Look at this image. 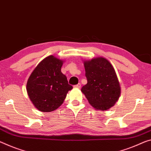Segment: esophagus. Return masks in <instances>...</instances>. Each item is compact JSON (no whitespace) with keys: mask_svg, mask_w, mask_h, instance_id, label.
I'll list each match as a JSON object with an SVG mask.
<instances>
[{"mask_svg":"<svg viewBox=\"0 0 151 151\" xmlns=\"http://www.w3.org/2000/svg\"><path fill=\"white\" fill-rule=\"evenodd\" d=\"M75 87L77 88H81V84H80V83H78L77 85L75 86Z\"/></svg>","mask_w":151,"mask_h":151,"instance_id":"34e87169","label":"esophagus"}]
</instances>
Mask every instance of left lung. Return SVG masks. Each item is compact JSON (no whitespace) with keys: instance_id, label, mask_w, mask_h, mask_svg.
I'll return each instance as SVG.
<instances>
[{"instance_id":"1","label":"left lung","mask_w":151,"mask_h":151,"mask_svg":"<svg viewBox=\"0 0 151 151\" xmlns=\"http://www.w3.org/2000/svg\"><path fill=\"white\" fill-rule=\"evenodd\" d=\"M83 65L88 83L81 91L96 110L109 109L121 94V86L114 68L103 57L83 61Z\"/></svg>"}]
</instances>
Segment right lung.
Wrapping results in <instances>:
<instances>
[{
    "instance_id": "1",
    "label": "right lung",
    "mask_w": 151,
    "mask_h": 151,
    "mask_svg": "<svg viewBox=\"0 0 151 151\" xmlns=\"http://www.w3.org/2000/svg\"><path fill=\"white\" fill-rule=\"evenodd\" d=\"M64 61L50 55L39 63L27 80L26 90L38 111L50 112L59 108L73 88L61 72Z\"/></svg>"
}]
</instances>
